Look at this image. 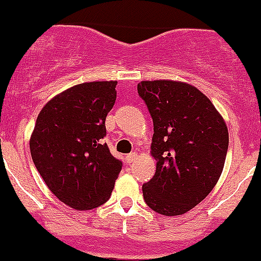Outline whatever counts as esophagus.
<instances>
[{
    "label": "esophagus",
    "mask_w": 261,
    "mask_h": 261,
    "mask_svg": "<svg viewBox=\"0 0 261 261\" xmlns=\"http://www.w3.org/2000/svg\"><path fill=\"white\" fill-rule=\"evenodd\" d=\"M137 157H138V153H137V152H132V153H129V154H128V156H127L128 162H133V161H136Z\"/></svg>",
    "instance_id": "1"
}]
</instances>
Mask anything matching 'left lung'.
<instances>
[{
  "label": "left lung",
  "instance_id": "obj_1",
  "mask_svg": "<svg viewBox=\"0 0 261 261\" xmlns=\"http://www.w3.org/2000/svg\"><path fill=\"white\" fill-rule=\"evenodd\" d=\"M138 94L153 120L151 156L156 172L143 184L147 205L180 216L199 204L217 184L226 161L228 129L210 99L193 85L141 81Z\"/></svg>",
  "mask_w": 261,
  "mask_h": 261
}]
</instances>
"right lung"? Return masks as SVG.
I'll return each instance as SVG.
<instances>
[{
    "instance_id": "1",
    "label": "right lung",
    "mask_w": 261,
    "mask_h": 261,
    "mask_svg": "<svg viewBox=\"0 0 261 261\" xmlns=\"http://www.w3.org/2000/svg\"><path fill=\"white\" fill-rule=\"evenodd\" d=\"M117 84L84 82L59 92L40 110L30 136V153L40 176L73 210L104 204L122 170V161L102 142Z\"/></svg>"
}]
</instances>
